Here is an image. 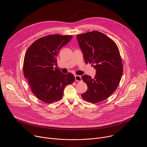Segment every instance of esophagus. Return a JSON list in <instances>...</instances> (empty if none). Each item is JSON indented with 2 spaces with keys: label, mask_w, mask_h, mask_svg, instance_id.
I'll use <instances>...</instances> for the list:
<instances>
[{
  "label": "esophagus",
  "mask_w": 147,
  "mask_h": 147,
  "mask_svg": "<svg viewBox=\"0 0 147 147\" xmlns=\"http://www.w3.org/2000/svg\"><path fill=\"white\" fill-rule=\"evenodd\" d=\"M75 79H76V81H78V82L82 81V78H81V76H80L76 75V76H75Z\"/></svg>",
  "instance_id": "1"
}]
</instances>
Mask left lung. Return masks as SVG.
Wrapping results in <instances>:
<instances>
[{"label": "left lung", "instance_id": "left-lung-1", "mask_svg": "<svg viewBox=\"0 0 147 147\" xmlns=\"http://www.w3.org/2000/svg\"><path fill=\"white\" fill-rule=\"evenodd\" d=\"M86 63H92L96 70L93 79L84 75L82 79L88 90L82 98L91 103L108 98L117 89L122 77L123 66L116 43L104 34L93 31L77 35Z\"/></svg>", "mask_w": 147, "mask_h": 147}]
</instances>
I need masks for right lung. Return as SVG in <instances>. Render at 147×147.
Returning <instances> with one entry per match:
<instances>
[{"mask_svg":"<svg viewBox=\"0 0 147 147\" xmlns=\"http://www.w3.org/2000/svg\"><path fill=\"white\" fill-rule=\"evenodd\" d=\"M72 38V35H49L36 40L26 52L24 76L34 94L45 103L61 100L65 86L75 81L73 74H63L53 67L57 64L59 50Z\"/></svg>","mask_w":147,"mask_h":147,"instance_id":"right-lung-1","label":"right lung"}]
</instances>
